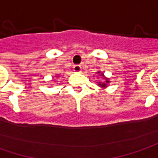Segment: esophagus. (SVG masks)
<instances>
[{"label": "esophagus", "mask_w": 158, "mask_h": 158, "mask_svg": "<svg viewBox=\"0 0 158 158\" xmlns=\"http://www.w3.org/2000/svg\"><path fill=\"white\" fill-rule=\"evenodd\" d=\"M73 68H74V71L76 72V73H80L81 70H82V67L80 65H75Z\"/></svg>", "instance_id": "esophagus-1"}]
</instances>
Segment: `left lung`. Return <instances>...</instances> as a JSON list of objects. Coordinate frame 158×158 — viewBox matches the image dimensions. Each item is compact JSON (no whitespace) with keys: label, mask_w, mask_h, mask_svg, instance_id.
Returning a JSON list of instances; mask_svg holds the SVG:
<instances>
[{"label":"left lung","mask_w":158,"mask_h":158,"mask_svg":"<svg viewBox=\"0 0 158 158\" xmlns=\"http://www.w3.org/2000/svg\"><path fill=\"white\" fill-rule=\"evenodd\" d=\"M101 75H103V74H101ZM108 82H109V81H108V80H107V79L106 78V83H99V85L100 86V87L104 88V87H106V83H108Z\"/></svg>","instance_id":"left-lung-1"}]
</instances>
